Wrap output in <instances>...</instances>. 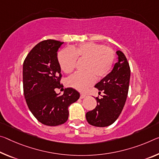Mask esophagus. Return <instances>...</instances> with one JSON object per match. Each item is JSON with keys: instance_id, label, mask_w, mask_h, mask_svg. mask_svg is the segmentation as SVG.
Masks as SVG:
<instances>
[{"instance_id": "34e87169", "label": "esophagus", "mask_w": 159, "mask_h": 159, "mask_svg": "<svg viewBox=\"0 0 159 159\" xmlns=\"http://www.w3.org/2000/svg\"><path fill=\"white\" fill-rule=\"evenodd\" d=\"M85 97H86V95H85V94H80V99H83V98H85Z\"/></svg>"}]
</instances>
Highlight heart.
<instances>
[{"instance_id":"b5f03b06","label":"heart","mask_w":159,"mask_h":159,"mask_svg":"<svg viewBox=\"0 0 159 159\" xmlns=\"http://www.w3.org/2000/svg\"><path fill=\"white\" fill-rule=\"evenodd\" d=\"M77 57L86 59L84 72H77L66 80V84L79 91H84L96 80L109 74L115 59L113 49L95 42H86L75 47H66L58 54V61L63 71L72 72L76 64Z\"/></svg>"}]
</instances>
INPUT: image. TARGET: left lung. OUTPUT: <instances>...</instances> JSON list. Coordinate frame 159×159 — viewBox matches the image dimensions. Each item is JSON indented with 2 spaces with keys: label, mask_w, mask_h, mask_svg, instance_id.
Listing matches in <instances>:
<instances>
[{
  "label": "left lung",
  "mask_w": 159,
  "mask_h": 159,
  "mask_svg": "<svg viewBox=\"0 0 159 159\" xmlns=\"http://www.w3.org/2000/svg\"><path fill=\"white\" fill-rule=\"evenodd\" d=\"M118 61L112 71L95 87L104 95L96 98L97 106L85 115L88 122L95 127H107L114 123L122 112L127 100L130 79V68L125 55L117 51Z\"/></svg>",
  "instance_id": "8db88e82"
}]
</instances>
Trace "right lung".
Returning <instances> with one entry per match:
<instances>
[{"mask_svg": "<svg viewBox=\"0 0 159 159\" xmlns=\"http://www.w3.org/2000/svg\"><path fill=\"white\" fill-rule=\"evenodd\" d=\"M64 42L44 40L32 48L25 58L22 69L25 100L35 118L47 126L65 123L69 117L68 107L79 100L80 93L71 88L59 95L61 74L57 52Z\"/></svg>", "mask_w": 159, "mask_h": 159, "instance_id": "obj_1", "label": "right lung"}]
</instances>
